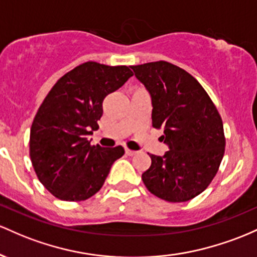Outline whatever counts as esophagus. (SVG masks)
<instances>
[{
  "label": "esophagus",
  "instance_id": "34e87169",
  "mask_svg": "<svg viewBox=\"0 0 257 257\" xmlns=\"http://www.w3.org/2000/svg\"><path fill=\"white\" fill-rule=\"evenodd\" d=\"M125 153H126V155H128V157H132V155H135V154H136L137 152H135V151H131V149H125Z\"/></svg>",
  "mask_w": 257,
  "mask_h": 257
}]
</instances>
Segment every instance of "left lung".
Instances as JSON below:
<instances>
[{
  "label": "left lung",
  "instance_id": "1",
  "mask_svg": "<svg viewBox=\"0 0 257 257\" xmlns=\"http://www.w3.org/2000/svg\"><path fill=\"white\" fill-rule=\"evenodd\" d=\"M152 98L153 127L169 146L163 157L151 154L143 183L155 197L171 203L195 198L207 188L224 154L223 123L211 98L191 74L171 63L132 65Z\"/></svg>",
  "mask_w": 257,
  "mask_h": 257
}]
</instances>
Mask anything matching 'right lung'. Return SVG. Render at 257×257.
I'll list each match as a JSON object with an SVG mask.
<instances>
[{
    "label": "right lung",
    "instance_id": "add662e5",
    "mask_svg": "<svg viewBox=\"0 0 257 257\" xmlns=\"http://www.w3.org/2000/svg\"><path fill=\"white\" fill-rule=\"evenodd\" d=\"M134 75L128 66L86 62L62 76L39 108L30 130V159L37 177L56 198L81 201L102 188L121 146H91L103 100Z\"/></svg>",
    "mask_w": 257,
    "mask_h": 257
}]
</instances>
